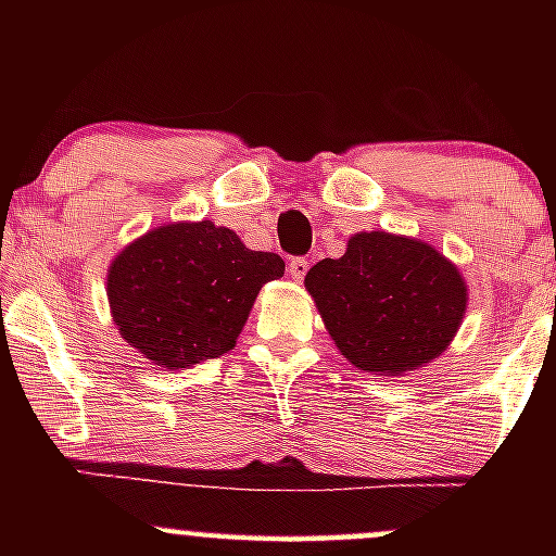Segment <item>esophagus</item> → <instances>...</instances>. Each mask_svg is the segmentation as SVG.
Returning a JSON list of instances; mask_svg holds the SVG:
<instances>
[{
  "label": "esophagus",
  "mask_w": 556,
  "mask_h": 556,
  "mask_svg": "<svg viewBox=\"0 0 556 556\" xmlns=\"http://www.w3.org/2000/svg\"><path fill=\"white\" fill-rule=\"evenodd\" d=\"M305 271H308V261H305V258H290V261H287V274H290L295 282H300V279L305 277Z\"/></svg>",
  "instance_id": "34e87169"
}]
</instances>
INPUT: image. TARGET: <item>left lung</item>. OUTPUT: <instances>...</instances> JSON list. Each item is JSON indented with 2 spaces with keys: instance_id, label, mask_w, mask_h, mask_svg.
<instances>
[{
  "instance_id": "1",
  "label": "left lung",
  "mask_w": 556,
  "mask_h": 556,
  "mask_svg": "<svg viewBox=\"0 0 556 556\" xmlns=\"http://www.w3.org/2000/svg\"><path fill=\"white\" fill-rule=\"evenodd\" d=\"M305 290L337 350L379 376L439 358L468 311V285L444 253L384 229L353 235L342 258L318 261Z\"/></svg>"
}]
</instances>
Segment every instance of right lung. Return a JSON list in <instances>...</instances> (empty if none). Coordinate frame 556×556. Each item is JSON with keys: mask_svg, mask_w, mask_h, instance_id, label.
<instances>
[{"mask_svg": "<svg viewBox=\"0 0 556 556\" xmlns=\"http://www.w3.org/2000/svg\"><path fill=\"white\" fill-rule=\"evenodd\" d=\"M282 274L277 253L251 251L229 227L169 222L112 258L106 298L123 340L177 371L232 350L258 290Z\"/></svg>", "mask_w": 556, "mask_h": 556, "instance_id": "add662e5", "label": "right lung"}]
</instances>
